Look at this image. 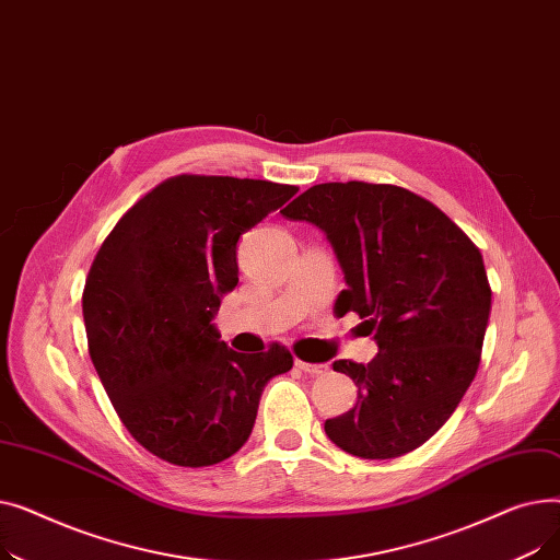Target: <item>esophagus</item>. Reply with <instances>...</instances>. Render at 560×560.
<instances>
[{
  "label": "esophagus",
  "mask_w": 560,
  "mask_h": 560,
  "mask_svg": "<svg viewBox=\"0 0 560 560\" xmlns=\"http://www.w3.org/2000/svg\"><path fill=\"white\" fill-rule=\"evenodd\" d=\"M295 365H298L302 372L313 374V376H317V374H325V372L329 370L327 365H322V363H306V361H302V359H295Z\"/></svg>",
  "instance_id": "34e87169"
}]
</instances>
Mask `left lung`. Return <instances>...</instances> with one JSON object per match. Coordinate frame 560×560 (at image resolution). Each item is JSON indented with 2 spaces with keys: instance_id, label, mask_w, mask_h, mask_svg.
<instances>
[{
  "instance_id": "1",
  "label": "left lung",
  "mask_w": 560,
  "mask_h": 560,
  "mask_svg": "<svg viewBox=\"0 0 560 560\" xmlns=\"http://www.w3.org/2000/svg\"><path fill=\"white\" fill-rule=\"evenodd\" d=\"M325 231L354 311L378 354L336 361L359 388L357 406L327 420L340 450L397 458L418 450L456 410L479 370L490 283L479 247L424 197L390 184H319L281 211Z\"/></svg>"
}]
</instances>
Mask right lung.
<instances>
[{
	"label": "right lung",
	"instance_id": "obj_1",
	"mask_svg": "<svg viewBox=\"0 0 560 560\" xmlns=\"http://www.w3.org/2000/svg\"><path fill=\"white\" fill-rule=\"evenodd\" d=\"M298 190L172 176L131 206L91 265L81 304L93 365L129 433L172 465L238 452L265 384L292 368L277 342L260 354L229 349L213 317L238 285L241 235Z\"/></svg>",
	"mask_w": 560,
	"mask_h": 560
}]
</instances>
